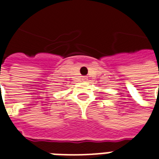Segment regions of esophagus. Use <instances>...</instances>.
I'll return each instance as SVG.
<instances>
[{
  "mask_svg": "<svg viewBox=\"0 0 159 159\" xmlns=\"http://www.w3.org/2000/svg\"><path fill=\"white\" fill-rule=\"evenodd\" d=\"M88 76H83V82H87V81H88Z\"/></svg>",
  "mask_w": 159,
  "mask_h": 159,
  "instance_id": "1",
  "label": "esophagus"
}]
</instances>
